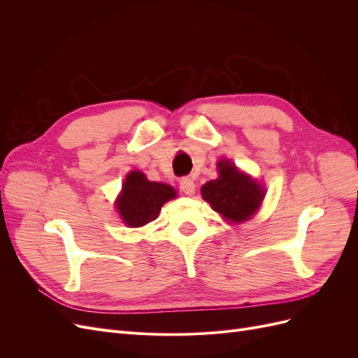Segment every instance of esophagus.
<instances>
[{"instance_id": "34e87169", "label": "esophagus", "mask_w": 358, "mask_h": 358, "mask_svg": "<svg viewBox=\"0 0 358 358\" xmlns=\"http://www.w3.org/2000/svg\"><path fill=\"white\" fill-rule=\"evenodd\" d=\"M179 187L183 192L188 194V196H192L194 191H196V183H194V180L191 178H182L179 180Z\"/></svg>"}]
</instances>
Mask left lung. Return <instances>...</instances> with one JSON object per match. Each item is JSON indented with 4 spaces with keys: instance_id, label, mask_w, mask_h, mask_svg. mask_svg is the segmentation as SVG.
<instances>
[{
    "instance_id": "1",
    "label": "left lung",
    "mask_w": 358,
    "mask_h": 358,
    "mask_svg": "<svg viewBox=\"0 0 358 358\" xmlns=\"http://www.w3.org/2000/svg\"><path fill=\"white\" fill-rule=\"evenodd\" d=\"M220 176L201 187L203 199L233 222L246 221L259 208L264 191L229 161L218 162Z\"/></svg>"
}]
</instances>
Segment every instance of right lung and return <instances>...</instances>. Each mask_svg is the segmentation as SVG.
Wrapping results in <instances>:
<instances>
[{
	"instance_id": "right-lung-1",
	"label": "right lung",
	"mask_w": 358,
	"mask_h": 358,
	"mask_svg": "<svg viewBox=\"0 0 358 358\" xmlns=\"http://www.w3.org/2000/svg\"><path fill=\"white\" fill-rule=\"evenodd\" d=\"M176 197V191L166 183L149 182L142 171H131L127 176L116 209L127 225L142 227L158 218L167 200Z\"/></svg>"
}]
</instances>
